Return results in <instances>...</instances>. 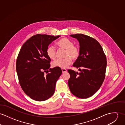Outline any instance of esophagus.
<instances>
[{"label": "esophagus", "instance_id": "esophagus-1", "mask_svg": "<svg viewBox=\"0 0 125 125\" xmlns=\"http://www.w3.org/2000/svg\"><path fill=\"white\" fill-rule=\"evenodd\" d=\"M62 73H65V72H66L67 71V69H62Z\"/></svg>", "mask_w": 125, "mask_h": 125}]
</instances>
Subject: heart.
<instances>
[{"instance_id": "b5f03b06", "label": "heart", "mask_w": 125, "mask_h": 125, "mask_svg": "<svg viewBox=\"0 0 125 125\" xmlns=\"http://www.w3.org/2000/svg\"><path fill=\"white\" fill-rule=\"evenodd\" d=\"M56 46L59 49L66 50L64 59H57L52 63V66L55 68L66 69L72 63V59H77L80 55V48L73 44V42L66 37H62L56 42ZM47 56L51 60L56 58V49L55 47L52 45H49L46 51Z\"/></svg>"}]
</instances>
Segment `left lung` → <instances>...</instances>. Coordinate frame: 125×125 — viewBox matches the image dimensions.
Returning <instances> with one entry per match:
<instances>
[{
	"label": "left lung",
	"instance_id": "8db88e82",
	"mask_svg": "<svg viewBox=\"0 0 125 125\" xmlns=\"http://www.w3.org/2000/svg\"><path fill=\"white\" fill-rule=\"evenodd\" d=\"M70 36L77 39L80 43V55L73 66L79 68L80 71L68 70L69 87L74 95L87 98L95 94L104 82L107 64L106 56L95 39L83 34Z\"/></svg>",
	"mask_w": 125,
	"mask_h": 125
}]
</instances>
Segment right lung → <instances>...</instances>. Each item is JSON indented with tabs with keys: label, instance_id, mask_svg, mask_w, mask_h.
Instances as JSON below:
<instances>
[{
	"label": "right lung",
	"instance_id": "obj_1",
	"mask_svg": "<svg viewBox=\"0 0 125 125\" xmlns=\"http://www.w3.org/2000/svg\"><path fill=\"white\" fill-rule=\"evenodd\" d=\"M60 36L37 34L29 39L20 51L16 61L19 83L24 92L34 100L43 101L54 94L62 70L59 68H50L51 59L46 51Z\"/></svg>",
	"mask_w": 125,
	"mask_h": 125
}]
</instances>
